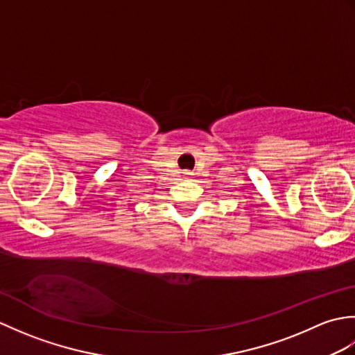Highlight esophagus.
<instances>
[{"instance_id":"obj_1","label":"esophagus","mask_w":355,"mask_h":355,"mask_svg":"<svg viewBox=\"0 0 355 355\" xmlns=\"http://www.w3.org/2000/svg\"><path fill=\"white\" fill-rule=\"evenodd\" d=\"M183 178H184V180L192 178V173H191L189 171H184V172H183Z\"/></svg>"}]
</instances>
